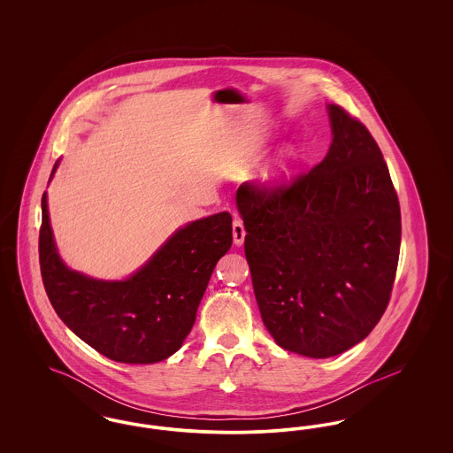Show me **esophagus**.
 I'll list each match as a JSON object with an SVG mask.
<instances>
[{"label": "esophagus", "mask_w": 453, "mask_h": 453, "mask_svg": "<svg viewBox=\"0 0 453 453\" xmlns=\"http://www.w3.org/2000/svg\"><path fill=\"white\" fill-rule=\"evenodd\" d=\"M244 237H246V229L242 226V220L241 219H234V222H233V239H234V244L241 246L244 242Z\"/></svg>", "instance_id": "esophagus-1"}]
</instances>
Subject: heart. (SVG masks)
Returning <instances> with one entry per match:
<instances>
[{"mask_svg": "<svg viewBox=\"0 0 453 453\" xmlns=\"http://www.w3.org/2000/svg\"><path fill=\"white\" fill-rule=\"evenodd\" d=\"M297 166L299 152L292 146H285L273 157V161L259 173V183L270 192H281L292 183Z\"/></svg>", "mask_w": 453, "mask_h": 453, "instance_id": "b5f03b06", "label": "heart"}]
</instances>
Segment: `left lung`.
Here are the masks:
<instances>
[{"label":"left lung","mask_w":453,"mask_h":453,"mask_svg":"<svg viewBox=\"0 0 453 453\" xmlns=\"http://www.w3.org/2000/svg\"><path fill=\"white\" fill-rule=\"evenodd\" d=\"M323 161L281 192L237 188L244 253L263 324L283 349L329 358L360 343L388 309L401 209L365 126L327 105Z\"/></svg>","instance_id":"1"}]
</instances>
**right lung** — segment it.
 <instances>
[{
  "label": "right lung",
  "mask_w": 453,
  "mask_h": 453,
  "mask_svg": "<svg viewBox=\"0 0 453 453\" xmlns=\"http://www.w3.org/2000/svg\"><path fill=\"white\" fill-rule=\"evenodd\" d=\"M231 244L233 217L219 212L176 229L127 279H93L59 257L47 192L42 195L39 255L49 301L78 338L113 362L156 364L178 351L192 331L217 261Z\"/></svg>",
  "instance_id": "obj_1"
}]
</instances>
